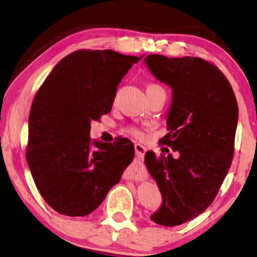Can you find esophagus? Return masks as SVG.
<instances>
[{
    "mask_svg": "<svg viewBox=\"0 0 257 257\" xmlns=\"http://www.w3.org/2000/svg\"><path fill=\"white\" fill-rule=\"evenodd\" d=\"M134 149H136V154H137V159L139 160V163H142L143 159H145V155H146V151L147 149L140 143H136L134 145ZM133 173L136 175V177H141V170H140V166H136V167L133 168Z\"/></svg>",
    "mask_w": 257,
    "mask_h": 257,
    "instance_id": "34e87169",
    "label": "esophagus"
}]
</instances>
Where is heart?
<instances>
[{"instance_id": "heart-1", "label": "heart", "mask_w": 257, "mask_h": 257, "mask_svg": "<svg viewBox=\"0 0 257 257\" xmlns=\"http://www.w3.org/2000/svg\"><path fill=\"white\" fill-rule=\"evenodd\" d=\"M147 89H163V88H161L160 85H158V84H149V85H148ZM124 131H125L126 134H128V136H131V137L136 138V139H143L146 136L145 130L139 127V126H136V125L127 126V127L124 130Z\"/></svg>"}]
</instances>
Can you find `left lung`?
Masks as SVG:
<instances>
[{"label": "left lung", "mask_w": 257, "mask_h": 257, "mask_svg": "<svg viewBox=\"0 0 257 257\" xmlns=\"http://www.w3.org/2000/svg\"><path fill=\"white\" fill-rule=\"evenodd\" d=\"M146 64L173 89L168 133L159 142L178 157L148 151L145 159L164 200L151 220L175 227L197 217L217 196L232 161L238 105L226 76L203 58L152 54Z\"/></svg>", "instance_id": "8db88e82"}]
</instances>
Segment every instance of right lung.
Segmentation results:
<instances>
[{"instance_id":"add662e5","label":"right lung","mask_w":257,"mask_h":257,"mask_svg":"<svg viewBox=\"0 0 257 257\" xmlns=\"http://www.w3.org/2000/svg\"><path fill=\"white\" fill-rule=\"evenodd\" d=\"M142 56L80 49L57 63L29 114L26 159L45 202L60 214L96 210L134 158L127 139L93 142L90 123L110 111L121 79Z\"/></svg>"}]
</instances>
